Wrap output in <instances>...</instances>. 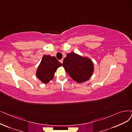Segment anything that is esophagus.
<instances>
[{
  "instance_id": "1",
  "label": "esophagus",
  "mask_w": 132,
  "mask_h": 132,
  "mask_svg": "<svg viewBox=\"0 0 132 132\" xmlns=\"http://www.w3.org/2000/svg\"><path fill=\"white\" fill-rule=\"evenodd\" d=\"M60 62L61 63V64H62V62H63V59L60 60Z\"/></svg>"
}]
</instances>
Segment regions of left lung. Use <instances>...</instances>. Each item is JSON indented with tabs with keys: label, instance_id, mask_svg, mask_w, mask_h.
<instances>
[{
	"label": "left lung",
	"instance_id": "8db88e82",
	"mask_svg": "<svg viewBox=\"0 0 132 132\" xmlns=\"http://www.w3.org/2000/svg\"><path fill=\"white\" fill-rule=\"evenodd\" d=\"M62 66L77 83L87 81L94 72V64L91 59L74 52L67 54L63 61Z\"/></svg>",
	"mask_w": 132,
	"mask_h": 132
}]
</instances>
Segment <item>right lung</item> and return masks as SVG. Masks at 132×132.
<instances>
[{
  "instance_id": "1",
  "label": "right lung",
  "mask_w": 132,
  "mask_h": 132,
  "mask_svg": "<svg viewBox=\"0 0 132 132\" xmlns=\"http://www.w3.org/2000/svg\"><path fill=\"white\" fill-rule=\"evenodd\" d=\"M62 64L55 56L44 55L36 71V77L44 84L48 83L54 76L57 68Z\"/></svg>"
}]
</instances>
